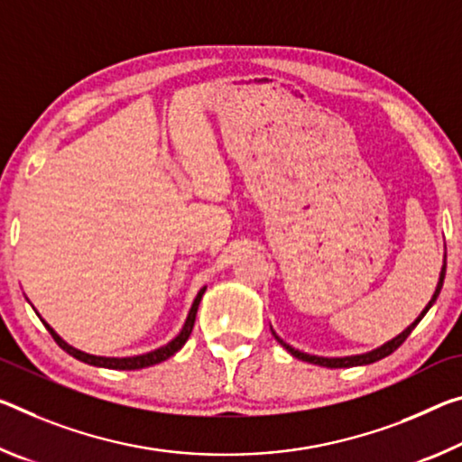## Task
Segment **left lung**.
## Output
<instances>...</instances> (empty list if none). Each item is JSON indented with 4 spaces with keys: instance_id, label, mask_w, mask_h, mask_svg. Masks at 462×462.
<instances>
[{
    "instance_id": "left-lung-1",
    "label": "left lung",
    "mask_w": 462,
    "mask_h": 462,
    "mask_svg": "<svg viewBox=\"0 0 462 462\" xmlns=\"http://www.w3.org/2000/svg\"><path fill=\"white\" fill-rule=\"evenodd\" d=\"M444 275H446V254H444V263H442V269H440V277H438V283H436V290H434V294H431V298H430V302L426 304V309H423L421 312H420V317H417L411 325H409L407 328H402V331L397 335V337H393V339H389V341H384L383 346H378V347H374V349H370V351H364V354H356V356H343V357H325V356H312V354H306V351H300V349H296V347H291L290 343H285L280 335H277L275 331H273V327H271V333H273V337L277 339V343H280V346L288 351V354H291L294 357H298V360H302V362H309V364H314V365H325V368H351V365H368V364H374V362H378V360H383V357H386V356H391L394 349H397L402 341L407 339L409 335H411V331L413 328L420 325V320L426 317L428 314V310L431 309V306H434V302L438 300V296H440V290H442V283H444Z\"/></svg>"
}]
</instances>
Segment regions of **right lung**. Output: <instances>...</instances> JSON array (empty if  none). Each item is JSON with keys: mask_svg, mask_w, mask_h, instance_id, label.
Masks as SVG:
<instances>
[{"mask_svg": "<svg viewBox=\"0 0 462 462\" xmlns=\"http://www.w3.org/2000/svg\"><path fill=\"white\" fill-rule=\"evenodd\" d=\"M205 290H208V285H203V288H201L199 291H197V296H195V300H193L191 309H189V314H187V319H185V325H182V328H180L177 337H172V339L168 341V343H164L162 347L152 349V351H145V354H139V356H127V357H108V356L86 354V351L73 347V346H69L68 341L61 339V337L57 335L55 328L51 327V325L47 323V320L41 317L39 312H36V310H34V312H36V317H39V319L42 320V323H45L47 331H49L51 335H53V339L57 341V346L68 351V354L76 357V360L84 362V364H90V365H98V368H111V370H142V368H148V365H153V364H160V362L168 360V357L177 354V351H179L182 346H185L187 339H189V335H191V331H193L195 317H197V309H199V302H201V298H203V294H205ZM26 300H28V298H26ZM28 302H31V300H28ZM32 309H34V306H32Z\"/></svg>", "mask_w": 462, "mask_h": 462, "instance_id": "1", "label": "right lung"}]
</instances>
